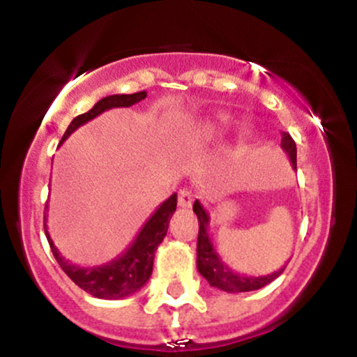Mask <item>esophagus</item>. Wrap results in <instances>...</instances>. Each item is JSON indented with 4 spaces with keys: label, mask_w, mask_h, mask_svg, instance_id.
<instances>
[{
    "label": "esophagus",
    "mask_w": 357,
    "mask_h": 357,
    "mask_svg": "<svg viewBox=\"0 0 357 357\" xmlns=\"http://www.w3.org/2000/svg\"><path fill=\"white\" fill-rule=\"evenodd\" d=\"M192 199H195V196H192V192L190 190H181V191H179L178 204L181 208H191Z\"/></svg>",
    "instance_id": "1"
}]
</instances>
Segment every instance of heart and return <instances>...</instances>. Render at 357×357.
I'll list each match as a JSON object with an SVG mask.
<instances>
[{"label":"heart","instance_id":"1","mask_svg":"<svg viewBox=\"0 0 357 357\" xmlns=\"http://www.w3.org/2000/svg\"><path fill=\"white\" fill-rule=\"evenodd\" d=\"M233 124H235V122H233L231 117L216 116L215 119H211L206 126H204V130H203L204 137H206L208 141L225 137L233 129ZM243 136H247V134H243Z\"/></svg>","mask_w":357,"mask_h":357}]
</instances>
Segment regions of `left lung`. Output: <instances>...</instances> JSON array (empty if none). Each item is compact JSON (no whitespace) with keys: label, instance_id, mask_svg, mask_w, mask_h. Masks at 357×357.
Here are the masks:
<instances>
[{"label":"left lung","instance_id":"left-lung-1","mask_svg":"<svg viewBox=\"0 0 357 357\" xmlns=\"http://www.w3.org/2000/svg\"><path fill=\"white\" fill-rule=\"evenodd\" d=\"M282 149L285 151L289 155L290 162H292L294 169H297V147L294 139L290 137V134L282 132ZM192 211L196 213L199 221V233H198V245H196V267L198 272L206 278V282L211 287L225 290V292L230 294H238V292H250V290H258L261 287L268 285L270 282L275 280L285 270L280 267L273 273L268 275H260V277H248L243 273L233 272V270L221 260L216 248L213 247V241L210 238V233H208V225H210V215L203 208V204L199 202H195L192 204Z\"/></svg>","mask_w":357,"mask_h":357}]
</instances>
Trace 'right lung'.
<instances>
[{
  "label": "right lung",
  "mask_w": 357,
  "mask_h": 357,
  "mask_svg": "<svg viewBox=\"0 0 357 357\" xmlns=\"http://www.w3.org/2000/svg\"><path fill=\"white\" fill-rule=\"evenodd\" d=\"M146 96L147 92L142 90V92L136 93H117V96L104 97L89 112L80 114V116L73 119L70 126L65 130L61 142L67 141V137L70 136L73 130L87 124L89 121L100 116L105 110L114 107H130V105L146 99ZM176 204H178V195L174 192L165 203L159 204L158 210L151 215V218L146 221L144 227L141 228V231L137 233V236L130 243V247L122 255L104 265H97V267H79V265L65 260L59 248L53 245L50 233L47 230V223H45V235H47L48 243H50L53 257L56 258L61 270L72 278L73 284L79 285L82 290H85L90 296L97 298H109V301L124 298L141 290L146 285V282L149 280L151 273H153L154 253L159 243L166 236L169 220L176 211ZM45 221H47V213H45Z\"/></svg>",
  "instance_id": "obj_1"
}]
</instances>
